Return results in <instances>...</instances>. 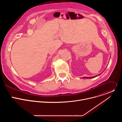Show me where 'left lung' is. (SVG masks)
Here are the masks:
<instances>
[{"label": "left lung", "mask_w": 122, "mask_h": 122, "mask_svg": "<svg viewBox=\"0 0 122 122\" xmlns=\"http://www.w3.org/2000/svg\"><path fill=\"white\" fill-rule=\"evenodd\" d=\"M99 75H100V74H99ZM98 75H97V76H94V77H83V78H86V79H91V78H95V77H96L98 76Z\"/></svg>", "instance_id": "obj_1"}]
</instances>
